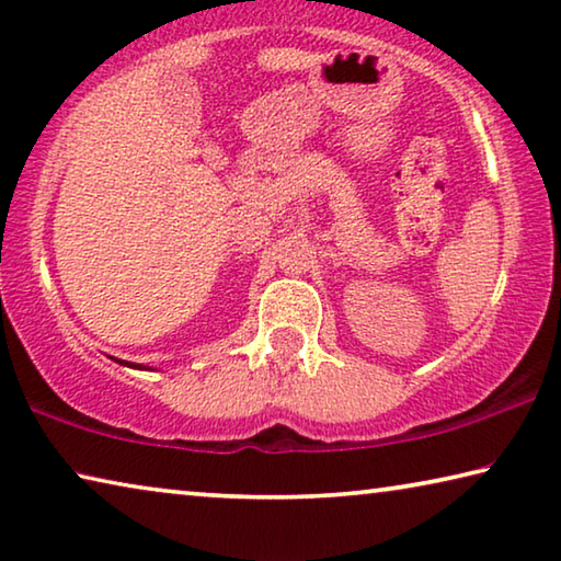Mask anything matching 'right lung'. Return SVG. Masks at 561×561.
<instances>
[{"instance_id": "obj_1", "label": "right lung", "mask_w": 561, "mask_h": 561, "mask_svg": "<svg viewBox=\"0 0 561 561\" xmlns=\"http://www.w3.org/2000/svg\"><path fill=\"white\" fill-rule=\"evenodd\" d=\"M119 364H124V362H119ZM127 367H137V369H141V367H139V364H127Z\"/></svg>"}]
</instances>
